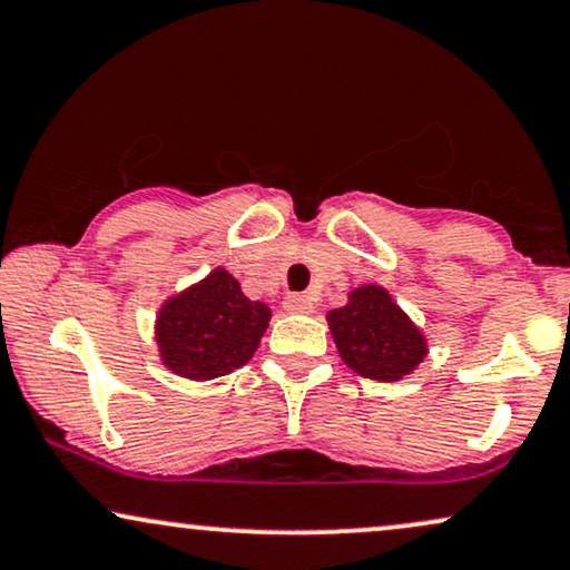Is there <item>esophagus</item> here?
<instances>
[{
  "instance_id": "1",
  "label": "esophagus",
  "mask_w": 570,
  "mask_h": 570,
  "mask_svg": "<svg viewBox=\"0 0 570 570\" xmlns=\"http://www.w3.org/2000/svg\"><path fill=\"white\" fill-rule=\"evenodd\" d=\"M284 309L286 313L307 315V313H313V299H309L307 294H289V297L284 299Z\"/></svg>"
}]
</instances>
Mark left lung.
<instances>
[{
    "label": "left lung",
    "instance_id": "8db88e82",
    "mask_svg": "<svg viewBox=\"0 0 570 570\" xmlns=\"http://www.w3.org/2000/svg\"><path fill=\"white\" fill-rule=\"evenodd\" d=\"M338 355L365 379L397 381L426 357V338L381 286H357L326 315Z\"/></svg>",
    "mask_w": 570,
    "mask_h": 570
}]
</instances>
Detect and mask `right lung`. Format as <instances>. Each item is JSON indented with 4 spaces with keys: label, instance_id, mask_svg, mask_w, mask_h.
I'll list each match as a JSON object with an SVG mask.
<instances>
[{
    "label": "right lung",
    "instance_id": "1",
    "mask_svg": "<svg viewBox=\"0 0 570 570\" xmlns=\"http://www.w3.org/2000/svg\"><path fill=\"white\" fill-rule=\"evenodd\" d=\"M271 307L244 297L223 268L165 302L157 315L160 357L173 373L207 381L242 368L268 328Z\"/></svg>",
    "mask_w": 570,
    "mask_h": 570
}]
</instances>
